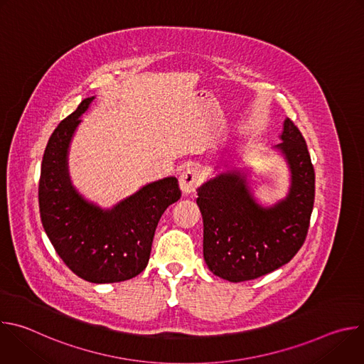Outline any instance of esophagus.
Here are the masks:
<instances>
[{"mask_svg":"<svg viewBox=\"0 0 364 364\" xmlns=\"http://www.w3.org/2000/svg\"><path fill=\"white\" fill-rule=\"evenodd\" d=\"M200 184V170L196 166H188L180 176V188L184 194H191Z\"/></svg>","mask_w":364,"mask_h":364,"instance_id":"esophagus-1","label":"esophagus"}]
</instances>
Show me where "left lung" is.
Segmentation results:
<instances>
[{
  "mask_svg": "<svg viewBox=\"0 0 364 364\" xmlns=\"http://www.w3.org/2000/svg\"><path fill=\"white\" fill-rule=\"evenodd\" d=\"M275 145L288 163L287 197L259 204L240 170H229L197 188L203 216V256L209 269L230 282L267 275L288 264L301 249L314 207L316 174L305 139L287 118Z\"/></svg>",
  "mask_w": 364,
  "mask_h": 364,
  "instance_id": "left-lung-1",
  "label": "left lung"
}]
</instances>
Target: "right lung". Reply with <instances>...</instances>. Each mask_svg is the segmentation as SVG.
<instances>
[{"instance_id":"right-lung-1","label":"right lung","mask_w":364,"mask_h":364,"mask_svg":"<svg viewBox=\"0 0 364 364\" xmlns=\"http://www.w3.org/2000/svg\"><path fill=\"white\" fill-rule=\"evenodd\" d=\"M93 99H83L51 134L41 161L38 205L46 235L66 267L85 281L112 284L146 268L155 229L181 191L177 178L167 177L144 186L112 209H100L76 191L68 154Z\"/></svg>"}]
</instances>
